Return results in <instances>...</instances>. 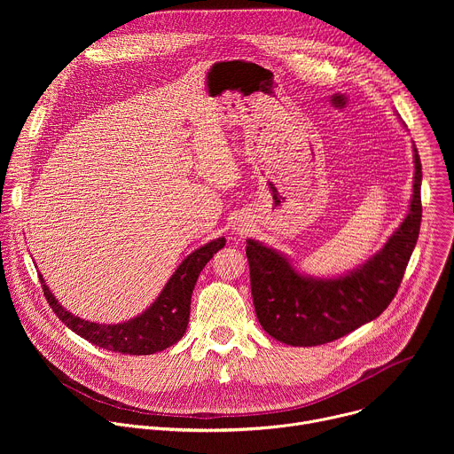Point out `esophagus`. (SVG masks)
<instances>
[{"mask_svg":"<svg viewBox=\"0 0 454 454\" xmlns=\"http://www.w3.org/2000/svg\"><path fill=\"white\" fill-rule=\"evenodd\" d=\"M233 230H237V231H240V233H242V231H244V226H242V224H235V228H233Z\"/></svg>","mask_w":454,"mask_h":454,"instance_id":"esophagus-1","label":"esophagus"}]
</instances>
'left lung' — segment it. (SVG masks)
I'll list each match as a JSON object with an SVG mask.
<instances>
[{"instance_id": "obj_1", "label": "left lung", "mask_w": 454, "mask_h": 454, "mask_svg": "<svg viewBox=\"0 0 454 454\" xmlns=\"http://www.w3.org/2000/svg\"><path fill=\"white\" fill-rule=\"evenodd\" d=\"M413 158V196L408 215L380 251L343 277H305L286 254L247 239L253 305L271 338L293 347L331 343L375 319L390 305L420 231L422 165L415 145Z\"/></svg>"}]
</instances>
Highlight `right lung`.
<instances>
[{"label":"right lung","mask_w":454,"mask_h":454,"mask_svg":"<svg viewBox=\"0 0 454 454\" xmlns=\"http://www.w3.org/2000/svg\"><path fill=\"white\" fill-rule=\"evenodd\" d=\"M224 244L226 239L219 237L190 253L147 310L129 321L114 323V325L88 321L68 312L50 293L43 275H39V280L53 312L75 334L106 350L129 356H149L172 347L183 338L190 317L193 286L207 262H210V258L224 247Z\"/></svg>","instance_id":"right-lung-1"}]
</instances>
